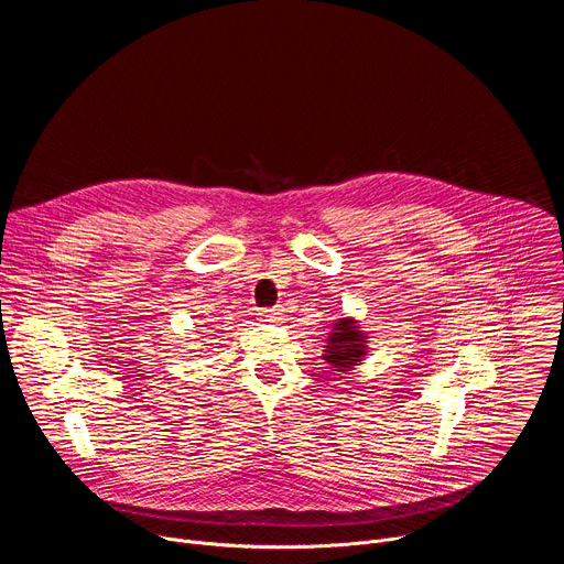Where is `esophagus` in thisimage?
I'll return each mask as SVG.
<instances>
[{"instance_id":"1","label":"esophagus","mask_w":564,"mask_h":564,"mask_svg":"<svg viewBox=\"0 0 564 564\" xmlns=\"http://www.w3.org/2000/svg\"><path fill=\"white\" fill-rule=\"evenodd\" d=\"M281 307H263V310H259V318L261 321H268V324H270V321H276V318H281Z\"/></svg>"}]
</instances>
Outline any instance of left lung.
<instances>
[{
  "instance_id": "left-lung-1",
  "label": "left lung",
  "mask_w": 564,
  "mask_h": 564,
  "mask_svg": "<svg viewBox=\"0 0 564 564\" xmlns=\"http://www.w3.org/2000/svg\"><path fill=\"white\" fill-rule=\"evenodd\" d=\"M324 359L337 372L355 370L368 355V333L361 330L355 316L335 318L330 326V335L324 339Z\"/></svg>"
}]
</instances>
